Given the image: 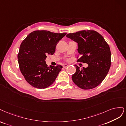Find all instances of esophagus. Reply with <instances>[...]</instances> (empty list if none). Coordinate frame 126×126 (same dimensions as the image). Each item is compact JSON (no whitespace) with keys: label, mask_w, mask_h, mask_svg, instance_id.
I'll use <instances>...</instances> for the list:
<instances>
[{"label":"esophagus","mask_w":126,"mask_h":126,"mask_svg":"<svg viewBox=\"0 0 126 126\" xmlns=\"http://www.w3.org/2000/svg\"><path fill=\"white\" fill-rule=\"evenodd\" d=\"M68 66V65L67 64H64L63 65V67H64V68H66V67H67Z\"/></svg>","instance_id":"obj_1"}]
</instances>
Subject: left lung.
Instances as JSON below:
<instances>
[{"label":"left lung","mask_w":126,"mask_h":126,"mask_svg":"<svg viewBox=\"0 0 126 126\" xmlns=\"http://www.w3.org/2000/svg\"><path fill=\"white\" fill-rule=\"evenodd\" d=\"M66 37L78 43L79 58L78 61L86 63L87 67L75 65L73 82L83 90H90L99 85L106 76L111 65L110 47L103 36L94 30H82L68 33Z\"/></svg>","instance_id":"obj_1"}]
</instances>
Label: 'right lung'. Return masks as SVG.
Wrapping results in <instances>:
<instances>
[{
    "label": "right lung",
    "mask_w": 126,
    "mask_h": 126,
    "mask_svg": "<svg viewBox=\"0 0 126 126\" xmlns=\"http://www.w3.org/2000/svg\"><path fill=\"white\" fill-rule=\"evenodd\" d=\"M66 33H53L47 30L33 31L22 42L18 54L21 73L27 82L36 88L48 87L54 82L62 66L48 67L47 56L53 54L56 45Z\"/></svg>",
    "instance_id": "add662e5"
}]
</instances>
